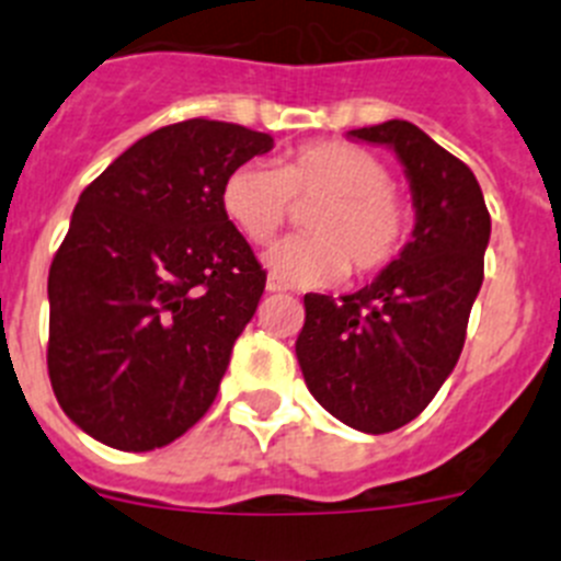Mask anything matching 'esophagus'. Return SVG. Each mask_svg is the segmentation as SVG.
<instances>
[{
	"label": "esophagus",
	"instance_id": "obj_1",
	"mask_svg": "<svg viewBox=\"0 0 561 561\" xmlns=\"http://www.w3.org/2000/svg\"><path fill=\"white\" fill-rule=\"evenodd\" d=\"M284 289H286V286L280 284L275 275H270V280H266V291H284Z\"/></svg>",
	"mask_w": 561,
	"mask_h": 561
}]
</instances>
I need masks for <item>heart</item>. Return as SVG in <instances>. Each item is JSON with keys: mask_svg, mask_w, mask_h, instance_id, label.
<instances>
[{"mask_svg": "<svg viewBox=\"0 0 561 561\" xmlns=\"http://www.w3.org/2000/svg\"><path fill=\"white\" fill-rule=\"evenodd\" d=\"M388 165L354 142H306L280 168L244 162L225 180L221 207L252 244H266L295 205L311 236L286 238L266 266L291 286H325L345 275L368 277L390 266L408 241L410 213L390 191Z\"/></svg>", "mask_w": 561, "mask_h": 561, "instance_id": "heart-1", "label": "heart"}]
</instances>
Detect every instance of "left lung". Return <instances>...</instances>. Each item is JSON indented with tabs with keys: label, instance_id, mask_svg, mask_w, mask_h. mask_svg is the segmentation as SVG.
Segmentation results:
<instances>
[{
	"label": "left lung",
	"instance_id": "1",
	"mask_svg": "<svg viewBox=\"0 0 561 561\" xmlns=\"http://www.w3.org/2000/svg\"><path fill=\"white\" fill-rule=\"evenodd\" d=\"M348 137L399 157L413 193V236L354 295H306L295 351L306 388L334 419L381 435L413 421L458 365L492 219L469 165L413 123L388 121Z\"/></svg>",
	"mask_w": 561,
	"mask_h": 561
}]
</instances>
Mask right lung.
<instances>
[{
    "label": "right lung",
    "mask_w": 561,
    "mask_h": 561,
    "mask_svg": "<svg viewBox=\"0 0 561 561\" xmlns=\"http://www.w3.org/2000/svg\"><path fill=\"white\" fill-rule=\"evenodd\" d=\"M264 131L157 128L81 193L49 266L47 370L64 413L123 453L165 447L210 410L266 272L221 207Z\"/></svg>",
    "instance_id": "1"
}]
</instances>
